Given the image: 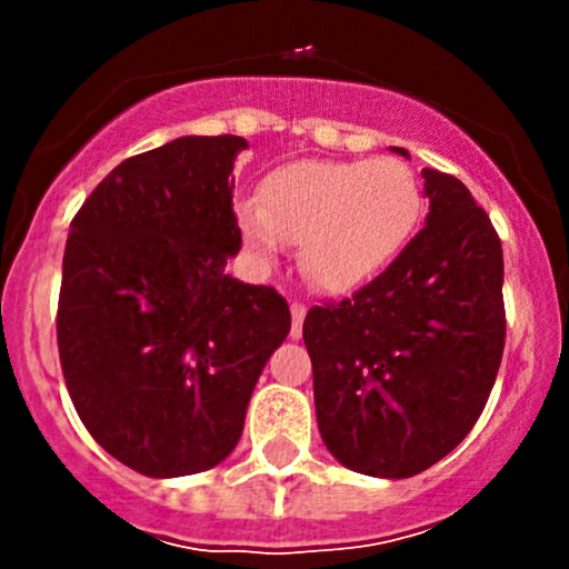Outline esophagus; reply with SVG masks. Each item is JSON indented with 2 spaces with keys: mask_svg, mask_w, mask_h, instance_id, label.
Here are the masks:
<instances>
[{
  "mask_svg": "<svg viewBox=\"0 0 569 569\" xmlns=\"http://www.w3.org/2000/svg\"><path fill=\"white\" fill-rule=\"evenodd\" d=\"M302 321H306V306L302 302H291V338L302 336Z\"/></svg>",
  "mask_w": 569,
  "mask_h": 569,
  "instance_id": "obj_1",
  "label": "esophagus"
}]
</instances>
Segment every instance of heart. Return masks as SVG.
<instances>
[{
	"label": "heart",
	"mask_w": 569,
	"mask_h": 569,
	"mask_svg": "<svg viewBox=\"0 0 569 569\" xmlns=\"http://www.w3.org/2000/svg\"><path fill=\"white\" fill-rule=\"evenodd\" d=\"M421 217V189L393 157L330 162L302 159L261 181L256 200L237 206L248 248L261 258L302 242L300 263L325 291H355L396 261Z\"/></svg>",
	"instance_id": "obj_1"
}]
</instances>
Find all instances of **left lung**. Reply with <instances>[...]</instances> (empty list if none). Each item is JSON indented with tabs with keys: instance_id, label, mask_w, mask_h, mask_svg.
<instances>
[{
	"instance_id": "left-lung-1",
	"label": "left lung",
	"mask_w": 569,
	"mask_h": 569,
	"mask_svg": "<svg viewBox=\"0 0 569 569\" xmlns=\"http://www.w3.org/2000/svg\"><path fill=\"white\" fill-rule=\"evenodd\" d=\"M421 176L427 226L380 278L302 325L321 440L343 468L380 479L421 473L462 443L507 338L490 217L460 178Z\"/></svg>"
}]
</instances>
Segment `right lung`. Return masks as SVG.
Here are the masks:
<instances>
[{"instance_id": "obj_1", "label": "right lung", "mask_w": 569, "mask_h": 569, "mask_svg": "<svg viewBox=\"0 0 569 569\" xmlns=\"http://www.w3.org/2000/svg\"><path fill=\"white\" fill-rule=\"evenodd\" d=\"M244 137H178L90 192L62 256L57 347L79 418L151 479L220 465L291 313L226 274L242 248L233 162Z\"/></svg>"}]
</instances>
